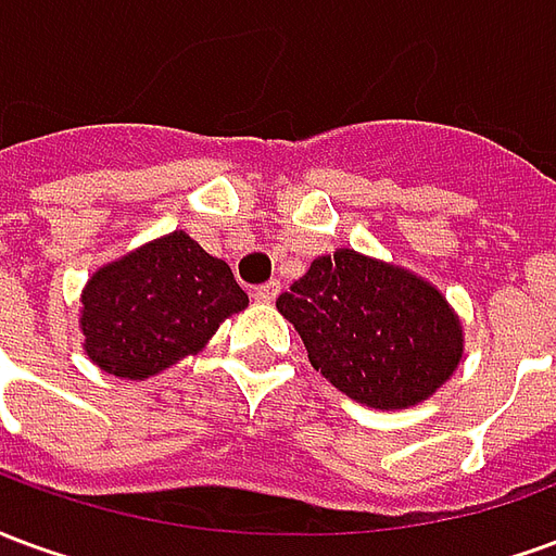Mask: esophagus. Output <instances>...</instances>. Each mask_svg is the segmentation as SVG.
<instances>
[{"instance_id":"esophagus-1","label":"esophagus","mask_w":556,"mask_h":556,"mask_svg":"<svg viewBox=\"0 0 556 556\" xmlns=\"http://www.w3.org/2000/svg\"><path fill=\"white\" fill-rule=\"evenodd\" d=\"M277 294H279L277 279H270V282H265V286H258V289L253 291V298L258 303H274V301H277Z\"/></svg>"}]
</instances>
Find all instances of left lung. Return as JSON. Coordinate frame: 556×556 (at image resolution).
<instances>
[{"label": "left lung", "instance_id": "8db88e82", "mask_svg": "<svg viewBox=\"0 0 556 556\" xmlns=\"http://www.w3.org/2000/svg\"><path fill=\"white\" fill-rule=\"evenodd\" d=\"M277 309L309 363L369 408L419 405L458 369L462 321L441 291L405 267L354 250L318 255Z\"/></svg>", "mask_w": 556, "mask_h": 556}]
</instances>
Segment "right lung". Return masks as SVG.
Masks as SVG:
<instances>
[{
	"label": "right lung",
	"instance_id": "1",
	"mask_svg": "<svg viewBox=\"0 0 556 556\" xmlns=\"http://www.w3.org/2000/svg\"><path fill=\"white\" fill-rule=\"evenodd\" d=\"M247 303L223 258L187 231H169L91 274L79 309L83 349L103 372L146 381L205 349Z\"/></svg>",
	"mask_w": 556,
	"mask_h": 556
}]
</instances>
